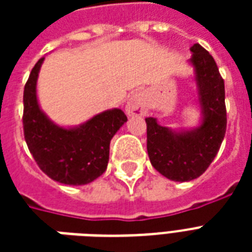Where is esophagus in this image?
Wrapping results in <instances>:
<instances>
[{
    "label": "esophagus",
    "mask_w": 252,
    "mask_h": 252,
    "mask_svg": "<svg viewBox=\"0 0 252 252\" xmlns=\"http://www.w3.org/2000/svg\"><path fill=\"white\" fill-rule=\"evenodd\" d=\"M126 112L129 116H144L148 112V103L142 93H134L130 95L126 104Z\"/></svg>",
    "instance_id": "34e87169"
}]
</instances>
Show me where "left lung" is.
Segmentation results:
<instances>
[{
	"mask_svg": "<svg viewBox=\"0 0 252 252\" xmlns=\"http://www.w3.org/2000/svg\"><path fill=\"white\" fill-rule=\"evenodd\" d=\"M188 64L195 74L199 126L171 129L159 126L157 118L145 119L150 163L174 182L199 178L217 156L226 132L225 85L216 61L200 44H193Z\"/></svg>",
	"mask_w": 252,
	"mask_h": 252,
	"instance_id": "obj_1",
	"label": "left lung"
}]
</instances>
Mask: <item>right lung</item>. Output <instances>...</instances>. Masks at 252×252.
<instances>
[{"instance_id":"obj_1","label":"right lung","mask_w":252,"mask_h":252,"mask_svg":"<svg viewBox=\"0 0 252 252\" xmlns=\"http://www.w3.org/2000/svg\"><path fill=\"white\" fill-rule=\"evenodd\" d=\"M43 61L44 57L32 68L23 93V129L30 153L41 171L59 183H91L106 171L111 140L128 119L120 108H111L80 126H63L52 122L37 100Z\"/></svg>"}]
</instances>
